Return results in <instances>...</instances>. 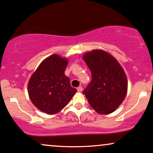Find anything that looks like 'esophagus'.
<instances>
[{
    "label": "esophagus",
    "mask_w": 153,
    "mask_h": 153,
    "mask_svg": "<svg viewBox=\"0 0 153 153\" xmlns=\"http://www.w3.org/2000/svg\"><path fill=\"white\" fill-rule=\"evenodd\" d=\"M77 90H78V92H82V87H81V86L78 87V88H77Z\"/></svg>",
    "instance_id": "obj_1"
}]
</instances>
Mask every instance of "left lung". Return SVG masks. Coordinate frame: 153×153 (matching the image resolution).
Listing matches in <instances>:
<instances>
[{
	"label": "left lung",
	"instance_id": "obj_1",
	"mask_svg": "<svg viewBox=\"0 0 153 153\" xmlns=\"http://www.w3.org/2000/svg\"><path fill=\"white\" fill-rule=\"evenodd\" d=\"M82 59L92 73V80L83 94L97 113H112L127 93L128 81L123 68L114 57L102 50L87 52Z\"/></svg>",
	"mask_w": 153,
	"mask_h": 153
}]
</instances>
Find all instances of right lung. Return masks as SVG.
<instances>
[{
	"mask_svg": "<svg viewBox=\"0 0 153 153\" xmlns=\"http://www.w3.org/2000/svg\"><path fill=\"white\" fill-rule=\"evenodd\" d=\"M68 60L56 54L40 63L29 80L27 91L32 104L40 111L54 114L72 99L77 90L65 75Z\"/></svg>",
	"mask_w": 153,
	"mask_h": 153,
	"instance_id": "1",
	"label": "right lung"
}]
</instances>
